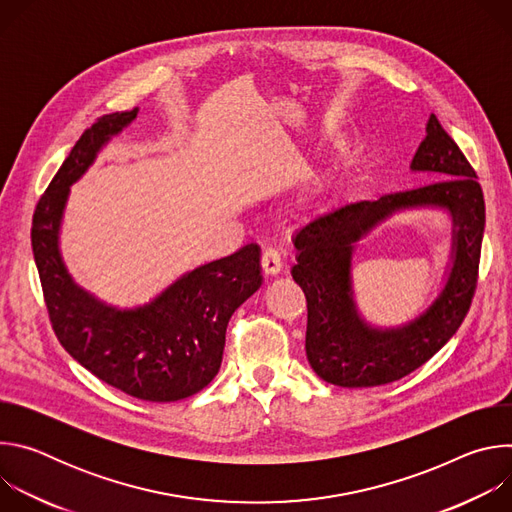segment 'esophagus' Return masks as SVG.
Wrapping results in <instances>:
<instances>
[{
    "label": "esophagus",
    "instance_id": "obj_1",
    "mask_svg": "<svg viewBox=\"0 0 512 512\" xmlns=\"http://www.w3.org/2000/svg\"><path fill=\"white\" fill-rule=\"evenodd\" d=\"M261 267H263L265 275H277L283 267L279 253L275 249H265L261 255Z\"/></svg>",
    "mask_w": 512,
    "mask_h": 512
}]
</instances>
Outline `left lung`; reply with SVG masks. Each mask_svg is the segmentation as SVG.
<instances>
[{"label": "left lung", "mask_w": 512, "mask_h": 512, "mask_svg": "<svg viewBox=\"0 0 512 512\" xmlns=\"http://www.w3.org/2000/svg\"><path fill=\"white\" fill-rule=\"evenodd\" d=\"M409 168L435 182L375 202L346 204L308 223L294 237L298 263L291 267V277L308 302L306 354L314 373L330 385L379 387L407 377L446 346L470 310L486 218L478 176L435 115H429ZM421 207L446 209L453 218L445 287L413 321L391 329L373 327L353 302L355 243L395 213Z\"/></svg>", "instance_id": "obj_1"}]
</instances>
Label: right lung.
<instances>
[{
  "instance_id": "right-lung-1",
  "label": "right lung",
  "mask_w": 512,
  "mask_h": 512,
  "mask_svg": "<svg viewBox=\"0 0 512 512\" xmlns=\"http://www.w3.org/2000/svg\"><path fill=\"white\" fill-rule=\"evenodd\" d=\"M139 109L101 117L70 150L42 194L32 221V251L52 328L64 350L107 385L141 401L170 403L202 391L221 369L235 310L261 287V249L237 253L180 275L143 306L115 308L83 289L60 255L70 186Z\"/></svg>"
}]
</instances>
